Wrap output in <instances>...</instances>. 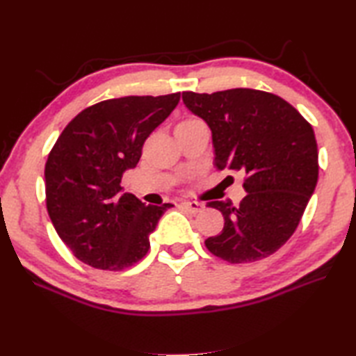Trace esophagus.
Listing matches in <instances>:
<instances>
[{
	"label": "esophagus",
	"mask_w": 356,
	"mask_h": 356,
	"mask_svg": "<svg viewBox=\"0 0 356 356\" xmlns=\"http://www.w3.org/2000/svg\"><path fill=\"white\" fill-rule=\"evenodd\" d=\"M180 207L185 209L186 211L193 213V215H197V213H200L205 209V205L202 202H182L180 204Z\"/></svg>",
	"instance_id": "34e87169"
}]
</instances>
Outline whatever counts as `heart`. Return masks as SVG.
Segmentation results:
<instances>
[{
    "instance_id": "1",
    "label": "heart",
    "mask_w": 356,
    "mask_h": 356,
    "mask_svg": "<svg viewBox=\"0 0 356 356\" xmlns=\"http://www.w3.org/2000/svg\"><path fill=\"white\" fill-rule=\"evenodd\" d=\"M190 120H195V118H190ZM185 121H188V120H185Z\"/></svg>"
}]
</instances>
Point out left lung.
<instances>
[{"mask_svg": "<svg viewBox=\"0 0 356 356\" xmlns=\"http://www.w3.org/2000/svg\"><path fill=\"white\" fill-rule=\"evenodd\" d=\"M190 111L211 129L215 166L244 172L240 205L211 200L224 229L205 240L213 255L232 264L279 250L299 225L318 184V143L309 122L280 96L254 88L184 92Z\"/></svg>", "mask_w": 356, "mask_h": 356, "instance_id": "8db88e82", "label": "left lung"}]
</instances>
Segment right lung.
Here are the masks:
<instances>
[{
    "label": "right lung",
    "instance_id": "add662e5",
    "mask_svg": "<svg viewBox=\"0 0 356 356\" xmlns=\"http://www.w3.org/2000/svg\"><path fill=\"white\" fill-rule=\"evenodd\" d=\"M180 93L124 96L83 108L57 138L44 165L47 210L77 260L102 270L134 266L171 204L146 205L122 193L146 138L176 108Z\"/></svg>",
    "mask_w": 356,
    "mask_h": 356
}]
</instances>
